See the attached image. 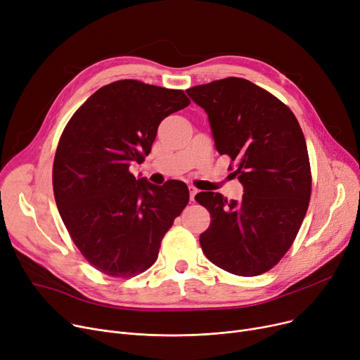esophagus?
<instances>
[{
	"mask_svg": "<svg viewBox=\"0 0 360 360\" xmlns=\"http://www.w3.org/2000/svg\"><path fill=\"white\" fill-rule=\"evenodd\" d=\"M188 190H190V198H191V201H194V197H195V194L198 193V190L195 186H193V185H190V188H188Z\"/></svg>",
	"mask_w": 360,
	"mask_h": 360,
	"instance_id": "esophagus-1",
	"label": "esophagus"
}]
</instances>
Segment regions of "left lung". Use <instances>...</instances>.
Here are the masks:
<instances>
[{
    "label": "left lung",
    "instance_id": "8db88e82",
    "mask_svg": "<svg viewBox=\"0 0 360 360\" xmlns=\"http://www.w3.org/2000/svg\"><path fill=\"white\" fill-rule=\"evenodd\" d=\"M209 115L216 148L235 165L242 200L204 191L195 200L210 212L200 235L214 266L252 277L273 269L293 243L311 198L307 141L293 112L267 90L228 77L186 90Z\"/></svg>",
    "mask_w": 360,
    "mask_h": 360
}]
</instances>
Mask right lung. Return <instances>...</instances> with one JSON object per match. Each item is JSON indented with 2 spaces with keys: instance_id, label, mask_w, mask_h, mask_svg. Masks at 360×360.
<instances>
[{
  "instance_id": "obj_1",
  "label": "right lung",
  "mask_w": 360,
  "mask_h": 360,
  "mask_svg": "<svg viewBox=\"0 0 360 360\" xmlns=\"http://www.w3.org/2000/svg\"><path fill=\"white\" fill-rule=\"evenodd\" d=\"M190 105L182 90L120 80L103 86L68 121L53 159L55 202L91 266L132 277L153 266L160 242L190 200L186 184L153 185L129 172L159 124Z\"/></svg>"
}]
</instances>
